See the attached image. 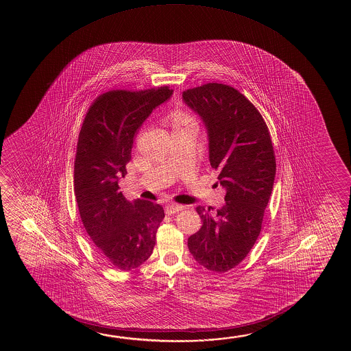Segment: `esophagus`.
<instances>
[{
    "label": "esophagus",
    "mask_w": 351,
    "mask_h": 351,
    "mask_svg": "<svg viewBox=\"0 0 351 351\" xmlns=\"http://www.w3.org/2000/svg\"><path fill=\"white\" fill-rule=\"evenodd\" d=\"M182 205H178V204H168V205H165V213H167L168 216L175 215V213L182 211Z\"/></svg>",
    "instance_id": "esophagus-1"
}]
</instances>
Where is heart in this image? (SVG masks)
I'll return each mask as SVG.
<instances>
[{
	"label": "heart",
	"instance_id": "b5f03b06",
	"mask_svg": "<svg viewBox=\"0 0 351 351\" xmlns=\"http://www.w3.org/2000/svg\"><path fill=\"white\" fill-rule=\"evenodd\" d=\"M170 122L173 128H184V127H194L195 122L192 116L188 115L183 111H175L170 115Z\"/></svg>",
	"mask_w": 351,
	"mask_h": 351
}]
</instances>
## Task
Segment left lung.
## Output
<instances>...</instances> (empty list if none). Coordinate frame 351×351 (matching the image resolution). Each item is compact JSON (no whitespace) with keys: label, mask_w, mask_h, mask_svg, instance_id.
I'll return each mask as SVG.
<instances>
[{"label":"left lung","mask_w":351,"mask_h":351,"mask_svg":"<svg viewBox=\"0 0 351 351\" xmlns=\"http://www.w3.org/2000/svg\"><path fill=\"white\" fill-rule=\"evenodd\" d=\"M182 99L206 127L210 163L226 191L216 217L212 207H197L202 226L188 250L197 264L221 274L245 259L261 231L276 176L274 146L263 116L234 87L210 82Z\"/></svg>","instance_id":"left-lung-1"}]
</instances>
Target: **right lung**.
<instances>
[{"mask_svg":"<svg viewBox=\"0 0 351 351\" xmlns=\"http://www.w3.org/2000/svg\"><path fill=\"white\" fill-rule=\"evenodd\" d=\"M171 95L168 86L106 92L92 103L79 133L74 193L82 224L108 264L121 271L139 267L152 254L164 210L141 199L128 202L119 178L127 173L136 130Z\"/></svg>","mask_w":351,"mask_h":351,"instance_id":"right-lung-1","label":"right lung"}]
</instances>
